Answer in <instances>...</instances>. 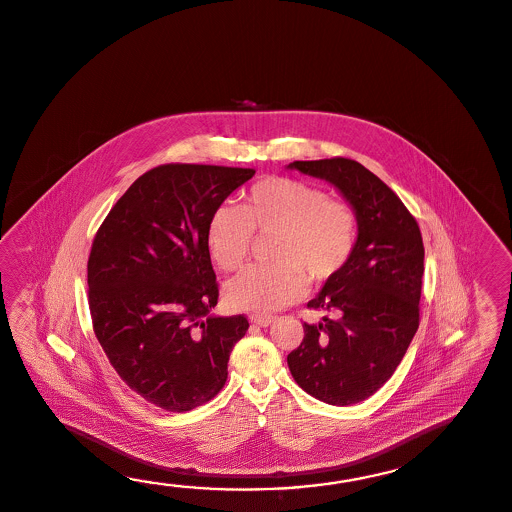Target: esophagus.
Returning a JSON list of instances; mask_svg holds the SVG:
<instances>
[{
	"label": "esophagus",
	"instance_id": "1",
	"mask_svg": "<svg viewBox=\"0 0 512 512\" xmlns=\"http://www.w3.org/2000/svg\"><path fill=\"white\" fill-rule=\"evenodd\" d=\"M251 323H255V325H259V327H270L273 321H275V316H270V314H253L250 316Z\"/></svg>",
	"mask_w": 512,
	"mask_h": 512
}]
</instances>
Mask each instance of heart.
Segmentation results:
<instances>
[{"mask_svg": "<svg viewBox=\"0 0 512 512\" xmlns=\"http://www.w3.org/2000/svg\"><path fill=\"white\" fill-rule=\"evenodd\" d=\"M253 233L270 235L272 264L253 266L226 284V303L242 312H272L303 296L307 281L334 279L353 255L358 216L343 200L312 183L268 176L253 183L239 207L220 205L209 216L205 244L224 272L250 255Z\"/></svg>", "mask_w": 512, "mask_h": 512, "instance_id": "1", "label": "heart"}]
</instances>
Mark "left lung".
Instances as JSON below:
<instances>
[{
	"instance_id": "obj_1",
	"label": "left lung",
	"mask_w": 512,
	"mask_h": 512,
	"mask_svg": "<svg viewBox=\"0 0 512 512\" xmlns=\"http://www.w3.org/2000/svg\"><path fill=\"white\" fill-rule=\"evenodd\" d=\"M288 169L332 183L358 216L351 259L307 305L334 318L305 323V338L286 358L308 395L351 406L386 384L419 329L421 229L397 194L354 159L294 161Z\"/></svg>"
}]
</instances>
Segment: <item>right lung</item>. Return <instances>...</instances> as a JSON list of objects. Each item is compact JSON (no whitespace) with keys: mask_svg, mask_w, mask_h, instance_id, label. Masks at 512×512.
Here are the masks:
<instances>
[{"mask_svg":"<svg viewBox=\"0 0 512 512\" xmlns=\"http://www.w3.org/2000/svg\"><path fill=\"white\" fill-rule=\"evenodd\" d=\"M253 169L169 163L132 183L104 218L88 259L91 323L121 380L183 413L218 395L229 354L250 327L218 318L205 244L209 216Z\"/></svg>","mask_w":512,"mask_h":512,"instance_id":"add662e5","label":"right lung"}]
</instances>
